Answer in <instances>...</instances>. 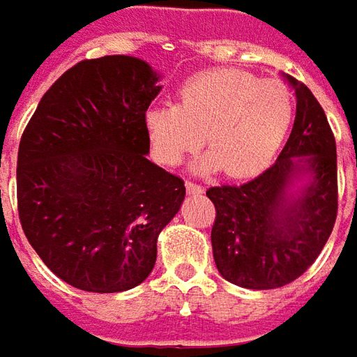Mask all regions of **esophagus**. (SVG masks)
<instances>
[{"instance_id": "obj_1", "label": "esophagus", "mask_w": 357, "mask_h": 357, "mask_svg": "<svg viewBox=\"0 0 357 357\" xmlns=\"http://www.w3.org/2000/svg\"><path fill=\"white\" fill-rule=\"evenodd\" d=\"M186 192L188 194H192V196H198V194H204V186L202 184H196L192 183V181H186Z\"/></svg>"}]
</instances>
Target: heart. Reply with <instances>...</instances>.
<instances>
[{"label":"heart","mask_w":357,"mask_h":357,"mask_svg":"<svg viewBox=\"0 0 357 357\" xmlns=\"http://www.w3.org/2000/svg\"><path fill=\"white\" fill-rule=\"evenodd\" d=\"M291 118L294 99L284 83L249 71L210 70L184 81L176 105L147 108L144 122L159 163L178 165L204 137L210 151L196 169L223 167L229 176L243 178L272 163Z\"/></svg>","instance_id":"obj_1"}]
</instances>
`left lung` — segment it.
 Instances as JSON below:
<instances>
[{
	"mask_svg": "<svg viewBox=\"0 0 357 357\" xmlns=\"http://www.w3.org/2000/svg\"><path fill=\"white\" fill-rule=\"evenodd\" d=\"M294 130L278 161L241 186L221 184L206 196L215 206L211 249L220 274L247 289H274L313 264L338 211L336 142L323 107L301 81ZM306 183L291 191L296 182Z\"/></svg>",
	"mask_w": 357,
	"mask_h": 357,
	"instance_id": "obj_1",
	"label": "left lung"
}]
</instances>
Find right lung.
<instances>
[{
  "mask_svg": "<svg viewBox=\"0 0 357 357\" xmlns=\"http://www.w3.org/2000/svg\"><path fill=\"white\" fill-rule=\"evenodd\" d=\"M159 73L134 56L83 60L44 93L17 155L24 235L52 272L93 294L139 286L184 181L147 159Z\"/></svg>",
  "mask_w": 357,
  "mask_h": 357,
  "instance_id": "add662e5",
  "label": "right lung"
}]
</instances>
